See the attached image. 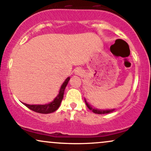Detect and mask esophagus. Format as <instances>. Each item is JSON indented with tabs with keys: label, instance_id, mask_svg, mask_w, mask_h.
Masks as SVG:
<instances>
[{
	"label": "esophagus",
	"instance_id": "34e87169",
	"mask_svg": "<svg viewBox=\"0 0 151 151\" xmlns=\"http://www.w3.org/2000/svg\"><path fill=\"white\" fill-rule=\"evenodd\" d=\"M75 73L77 74H79V75H80V74L83 73V71L81 70V69H80V68H77L75 71Z\"/></svg>",
	"mask_w": 151,
	"mask_h": 151
}]
</instances>
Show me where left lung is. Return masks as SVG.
<instances>
[{
  "instance_id": "1",
  "label": "left lung",
  "mask_w": 151,
  "mask_h": 151,
  "mask_svg": "<svg viewBox=\"0 0 151 151\" xmlns=\"http://www.w3.org/2000/svg\"><path fill=\"white\" fill-rule=\"evenodd\" d=\"M85 102H86V104L87 106V107L89 108L90 110H91L93 113L95 114H109L110 113V112H112L114 109H107V110H99V109H94V108H92V106H91L89 104L87 103V102L85 100Z\"/></svg>"
}]
</instances>
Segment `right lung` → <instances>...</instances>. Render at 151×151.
<instances>
[{
	"label": "right lung",
	"mask_w": 151,
	"mask_h": 151,
	"mask_svg": "<svg viewBox=\"0 0 151 151\" xmlns=\"http://www.w3.org/2000/svg\"><path fill=\"white\" fill-rule=\"evenodd\" d=\"M70 77L67 78L65 82L63 83L61 88L60 89V93L58 95L56 98L54 99L53 101H52L51 103L47 104L45 105H29L26 104L25 103H22L25 106H27V108L30 109V110L33 111L35 112H37V113L40 114H50L52 113V112L55 111L59 108L61 101L63 99L64 96V92H65V89L66 88V86L68 84V81H70Z\"/></svg>",
	"instance_id": "right-lung-1"
}]
</instances>
